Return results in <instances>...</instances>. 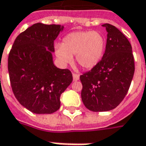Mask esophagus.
I'll return each mask as SVG.
<instances>
[{"instance_id":"obj_1","label":"esophagus","mask_w":146,"mask_h":146,"mask_svg":"<svg viewBox=\"0 0 146 146\" xmlns=\"http://www.w3.org/2000/svg\"><path fill=\"white\" fill-rule=\"evenodd\" d=\"M73 80L74 81H78V80H80V75H78V74H75V73H73Z\"/></svg>"}]
</instances>
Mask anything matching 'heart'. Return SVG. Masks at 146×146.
<instances>
[{
    "label": "heart",
    "instance_id": "1",
    "mask_svg": "<svg viewBox=\"0 0 146 146\" xmlns=\"http://www.w3.org/2000/svg\"><path fill=\"white\" fill-rule=\"evenodd\" d=\"M106 40L98 31H76L68 34L62 43L55 45V55L62 65L72 62L75 55L77 63L84 69H92L100 62L104 53Z\"/></svg>",
    "mask_w": 146,
    "mask_h": 146
}]
</instances>
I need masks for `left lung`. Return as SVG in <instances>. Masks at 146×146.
Wrapping results in <instances>:
<instances>
[{
  "label": "left lung",
  "instance_id": "left-lung-1",
  "mask_svg": "<svg viewBox=\"0 0 146 146\" xmlns=\"http://www.w3.org/2000/svg\"><path fill=\"white\" fill-rule=\"evenodd\" d=\"M107 43L102 59L88 72L80 75L82 101L92 112H106L124 100L134 75L132 46L114 25L104 24Z\"/></svg>",
  "mask_w": 146,
  "mask_h": 146
}]
</instances>
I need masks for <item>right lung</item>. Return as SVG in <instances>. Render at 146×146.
Wrapping results in <instances>:
<instances>
[{
  "mask_svg": "<svg viewBox=\"0 0 146 146\" xmlns=\"http://www.w3.org/2000/svg\"><path fill=\"white\" fill-rule=\"evenodd\" d=\"M63 25L36 23L15 39L8 58L12 90L22 106L36 114L60 108V96L72 82L68 69L54 66V42Z\"/></svg>",
  "mask_w": 146,
  "mask_h": 146,
  "instance_id": "right-lung-1",
  "label": "right lung"
}]
</instances>
